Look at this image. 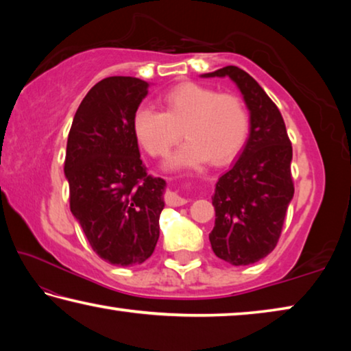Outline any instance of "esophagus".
<instances>
[{"mask_svg": "<svg viewBox=\"0 0 351 351\" xmlns=\"http://www.w3.org/2000/svg\"><path fill=\"white\" fill-rule=\"evenodd\" d=\"M165 203L171 207H178V206H184L187 203L186 198H182L178 195L176 192H167L165 193Z\"/></svg>", "mask_w": 351, "mask_h": 351, "instance_id": "1", "label": "esophagus"}]
</instances>
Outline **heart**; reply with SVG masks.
<instances>
[{"instance_id":"heart-1","label":"heart","mask_w":351,"mask_h":351,"mask_svg":"<svg viewBox=\"0 0 351 351\" xmlns=\"http://www.w3.org/2000/svg\"><path fill=\"white\" fill-rule=\"evenodd\" d=\"M164 112L141 106L133 114V133L153 158H162L181 136L187 141L169 159L170 169L232 161L245 145L249 112L234 93H217L195 82H184L161 96ZM183 132H180V128Z\"/></svg>"}]
</instances>
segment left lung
<instances>
[{
	"instance_id": "left-lung-1",
	"label": "left lung",
	"mask_w": 351,
	"mask_h": 351,
	"mask_svg": "<svg viewBox=\"0 0 351 351\" xmlns=\"http://www.w3.org/2000/svg\"><path fill=\"white\" fill-rule=\"evenodd\" d=\"M235 82L251 112V132L232 169L219 178L212 204L213 252L234 266L252 265L274 251L294 195L293 147L276 104L246 71L224 66L203 77Z\"/></svg>"
}]
</instances>
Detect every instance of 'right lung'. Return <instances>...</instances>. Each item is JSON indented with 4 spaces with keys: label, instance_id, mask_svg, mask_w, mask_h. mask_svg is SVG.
Segmentation results:
<instances>
[{
    "label": "right lung",
    "instance_id": "add662e5",
    "mask_svg": "<svg viewBox=\"0 0 351 351\" xmlns=\"http://www.w3.org/2000/svg\"><path fill=\"white\" fill-rule=\"evenodd\" d=\"M147 93L136 77H106L82 100L68 134L71 212L93 251L116 266L144 263L159 239L165 181L147 173L133 133Z\"/></svg>",
    "mask_w": 351,
    "mask_h": 351
}]
</instances>
